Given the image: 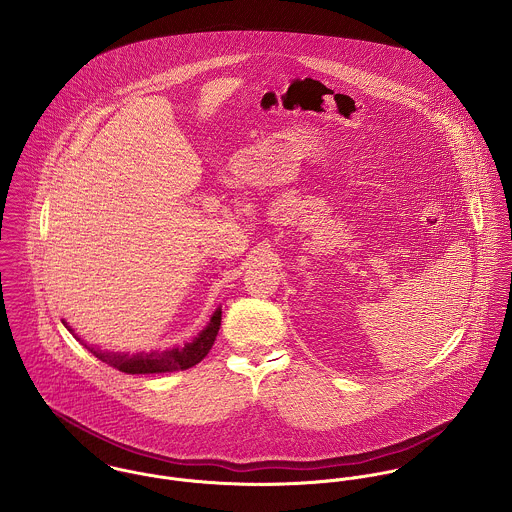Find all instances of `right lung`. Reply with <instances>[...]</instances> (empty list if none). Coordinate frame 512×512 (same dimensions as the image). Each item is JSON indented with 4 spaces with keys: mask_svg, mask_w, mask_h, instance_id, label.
<instances>
[{
    "mask_svg": "<svg viewBox=\"0 0 512 512\" xmlns=\"http://www.w3.org/2000/svg\"><path fill=\"white\" fill-rule=\"evenodd\" d=\"M220 319H222V309L217 307L215 313L211 315V321L207 323V327L191 343H185L183 347L165 349V351H151V353L128 355V353L102 351V349L90 347V345H84V347L96 359H100L102 363L114 366V368H118L120 372H126V374H159V372L187 370V368L201 363L209 355V351L215 345V339L219 335ZM63 323L73 333V329L67 325V321H63Z\"/></svg>",
    "mask_w": 512,
    "mask_h": 512,
    "instance_id": "add662e5",
    "label": "right lung"
}]
</instances>
